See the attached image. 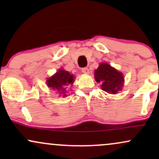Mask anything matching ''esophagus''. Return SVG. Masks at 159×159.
<instances>
[{
	"mask_svg": "<svg viewBox=\"0 0 159 159\" xmlns=\"http://www.w3.org/2000/svg\"><path fill=\"white\" fill-rule=\"evenodd\" d=\"M82 72H83V73H84V74H89L90 71H89V69L88 68L85 67V68L82 69Z\"/></svg>",
	"mask_w": 159,
	"mask_h": 159,
	"instance_id": "esophagus-1",
	"label": "esophagus"
}]
</instances>
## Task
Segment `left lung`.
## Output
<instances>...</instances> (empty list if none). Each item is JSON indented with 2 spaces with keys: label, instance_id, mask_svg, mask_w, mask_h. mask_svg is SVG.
<instances>
[{
  "label": "left lung",
  "instance_id": "left-lung-1",
  "mask_svg": "<svg viewBox=\"0 0 159 159\" xmlns=\"http://www.w3.org/2000/svg\"><path fill=\"white\" fill-rule=\"evenodd\" d=\"M94 75L96 81L102 84V90L108 93L116 94L123 88L124 83L123 73L107 63H100L98 69L95 70Z\"/></svg>",
  "mask_w": 159,
  "mask_h": 159
}]
</instances>
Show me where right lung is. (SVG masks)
Instances as JSON below:
<instances>
[{
  "label": "right lung",
  "instance_id": "add662e5",
  "mask_svg": "<svg viewBox=\"0 0 159 159\" xmlns=\"http://www.w3.org/2000/svg\"><path fill=\"white\" fill-rule=\"evenodd\" d=\"M75 81V76L68 71L60 69L54 75L47 79V86L60 94L63 97L67 96V89L72 86Z\"/></svg>",
  "mask_w": 159,
  "mask_h": 159
}]
</instances>
